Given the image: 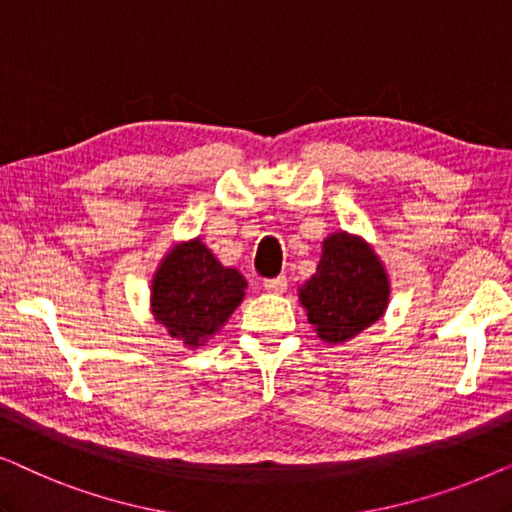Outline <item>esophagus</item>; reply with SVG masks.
<instances>
[{
  "label": "esophagus",
  "instance_id": "34e87169",
  "mask_svg": "<svg viewBox=\"0 0 512 512\" xmlns=\"http://www.w3.org/2000/svg\"><path fill=\"white\" fill-rule=\"evenodd\" d=\"M286 286H289V282H286V277H275V279H265L263 282V289L268 293H284Z\"/></svg>",
  "mask_w": 512,
  "mask_h": 512
}]
</instances>
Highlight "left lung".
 Returning a JSON list of instances; mask_svg holds the SVG:
<instances>
[{
	"mask_svg": "<svg viewBox=\"0 0 512 512\" xmlns=\"http://www.w3.org/2000/svg\"><path fill=\"white\" fill-rule=\"evenodd\" d=\"M391 279L366 237L335 230L321 242L317 272L298 286L314 333L328 345H342L373 326L389 307Z\"/></svg>",
	"mask_w": 512,
	"mask_h": 512,
	"instance_id": "left-lung-1",
	"label": "left lung"
}]
</instances>
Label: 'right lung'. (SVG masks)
<instances>
[{"label":"right lung","mask_w":512,"mask_h":512,"mask_svg":"<svg viewBox=\"0 0 512 512\" xmlns=\"http://www.w3.org/2000/svg\"><path fill=\"white\" fill-rule=\"evenodd\" d=\"M247 293V279L212 254L200 237L174 242L151 277V314L184 347H205Z\"/></svg>","instance_id":"1"}]
</instances>
